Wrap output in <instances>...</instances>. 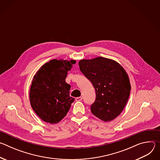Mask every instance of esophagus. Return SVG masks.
<instances>
[{"label": "esophagus", "mask_w": 160, "mask_h": 160, "mask_svg": "<svg viewBox=\"0 0 160 160\" xmlns=\"http://www.w3.org/2000/svg\"><path fill=\"white\" fill-rule=\"evenodd\" d=\"M82 100V97H78V98H76V101H80Z\"/></svg>", "instance_id": "34e87169"}]
</instances>
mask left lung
Instances as JSON below:
<instances>
[{"mask_svg":"<svg viewBox=\"0 0 160 160\" xmlns=\"http://www.w3.org/2000/svg\"><path fill=\"white\" fill-rule=\"evenodd\" d=\"M78 64L96 90V98L90 106L91 112L104 122L117 118L124 109L131 90L124 68L117 61L102 57L82 59Z\"/></svg>","mask_w":160,"mask_h":160,"instance_id":"obj_1","label":"left lung"}]
</instances>
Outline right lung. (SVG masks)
<instances>
[{
    "label": "right lung",
    "instance_id": "obj_1",
    "mask_svg": "<svg viewBox=\"0 0 160 160\" xmlns=\"http://www.w3.org/2000/svg\"><path fill=\"white\" fill-rule=\"evenodd\" d=\"M76 61L52 59L41 66L34 75L30 89L32 109L45 122H59L75 99L70 96V85L65 82L68 72Z\"/></svg>",
    "mask_w": 160,
    "mask_h": 160
}]
</instances>
